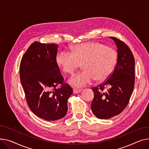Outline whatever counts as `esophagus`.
<instances>
[{
	"mask_svg": "<svg viewBox=\"0 0 149 149\" xmlns=\"http://www.w3.org/2000/svg\"><path fill=\"white\" fill-rule=\"evenodd\" d=\"M81 91H82L81 89H77V88L73 89V93H74V94L79 93H80Z\"/></svg>",
	"mask_w": 149,
	"mask_h": 149,
	"instance_id": "esophagus-1",
	"label": "esophagus"
}]
</instances>
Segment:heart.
Segmentation results:
<instances>
[{
  "mask_svg": "<svg viewBox=\"0 0 149 149\" xmlns=\"http://www.w3.org/2000/svg\"><path fill=\"white\" fill-rule=\"evenodd\" d=\"M117 61V53L110 46L90 42L74 46L71 53L61 52L56 57V63L63 72L72 74L80 67L83 71L72 76L69 83L80 88L107 79L113 72Z\"/></svg>",
  "mask_w": 149,
  "mask_h": 149,
  "instance_id": "heart-1",
  "label": "heart"
}]
</instances>
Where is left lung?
Here are the masks:
<instances>
[{
  "label": "left lung",
  "mask_w": 149,
  "mask_h": 149,
  "mask_svg": "<svg viewBox=\"0 0 149 149\" xmlns=\"http://www.w3.org/2000/svg\"><path fill=\"white\" fill-rule=\"evenodd\" d=\"M117 48V62L112 74L104 83L94 87L91 104L93 114L108 119L121 113L132 95L135 83V59L130 48L119 39L110 37ZM107 91H102L105 87Z\"/></svg>",
  "instance_id": "1"
}]
</instances>
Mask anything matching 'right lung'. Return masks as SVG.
<instances>
[{
	"mask_svg": "<svg viewBox=\"0 0 149 149\" xmlns=\"http://www.w3.org/2000/svg\"><path fill=\"white\" fill-rule=\"evenodd\" d=\"M58 45L34 42L24 54L19 66V76L27 104L38 117L54 121L65 117L68 100L72 89L63 83V77L56 63ZM59 84L63 86L56 89Z\"/></svg>",
	"mask_w": 149,
	"mask_h": 149,
	"instance_id": "add662e5",
	"label": "right lung"
}]
</instances>
